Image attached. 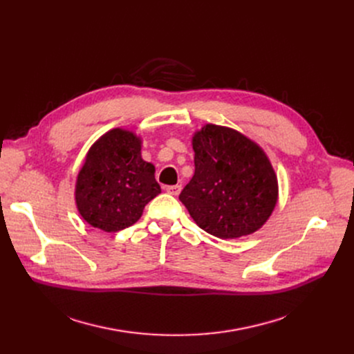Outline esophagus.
Returning <instances> with one entry per match:
<instances>
[{
  "mask_svg": "<svg viewBox=\"0 0 354 354\" xmlns=\"http://www.w3.org/2000/svg\"><path fill=\"white\" fill-rule=\"evenodd\" d=\"M180 189H182L180 185H172V187H166V192L169 194V195H174V196L179 195Z\"/></svg>",
  "mask_w": 354,
  "mask_h": 354,
  "instance_id": "34e87169",
  "label": "esophagus"
}]
</instances>
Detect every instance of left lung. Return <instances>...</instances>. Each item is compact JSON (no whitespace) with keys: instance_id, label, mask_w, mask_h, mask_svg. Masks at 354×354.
<instances>
[{"instance_id":"left-lung-1","label":"left lung","mask_w":354,"mask_h":354,"mask_svg":"<svg viewBox=\"0 0 354 354\" xmlns=\"http://www.w3.org/2000/svg\"><path fill=\"white\" fill-rule=\"evenodd\" d=\"M195 174L179 195L195 224L221 239L254 234L278 201V179L257 142L207 123L192 136Z\"/></svg>"}]
</instances>
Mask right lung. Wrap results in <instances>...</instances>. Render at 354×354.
<instances>
[{"label":"right lung","instance_id":"add662e5","mask_svg":"<svg viewBox=\"0 0 354 354\" xmlns=\"http://www.w3.org/2000/svg\"><path fill=\"white\" fill-rule=\"evenodd\" d=\"M142 138L110 129L93 143L76 178L74 201L93 228L118 232L138 222L145 205L160 194L155 165L142 158Z\"/></svg>","mask_w":354,"mask_h":354}]
</instances>
